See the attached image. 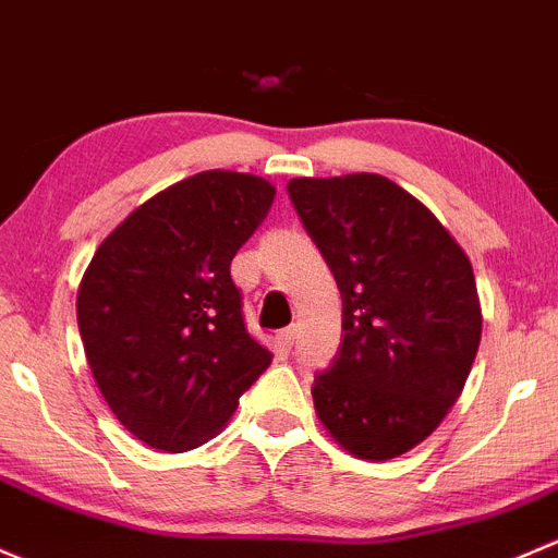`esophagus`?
I'll return each instance as SVG.
<instances>
[{"instance_id": "esophagus-1", "label": "esophagus", "mask_w": 558, "mask_h": 558, "mask_svg": "<svg viewBox=\"0 0 558 558\" xmlns=\"http://www.w3.org/2000/svg\"><path fill=\"white\" fill-rule=\"evenodd\" d=\"M295 338H298L295 325H292V327H284V330H279V332H277V341H279V347H281V349H292V343H295Z\"/></svg>"}]
</instances>
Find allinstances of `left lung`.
<instances>
[{"label":"left lung","instance_id":"1","mask_svg":"<svg viewBox=\"0 0 558 558\" xmlns=\"http://www.w3.org/2000/svg\"><path fill=\"white\" fill-rule=\"evenodd\" d=\"M287 191L343 301V341L314 378V408L343 451L387 462L433 435L462 395L484 325L473 266L387 177H298Z\"/></svg>","mask_w":558,"mask_h":558}]
</instances>
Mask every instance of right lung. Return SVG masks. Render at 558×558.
Returning <instances> with one entry per match:
<instances>
[{
    "label": "right lung",
    "instance_id": "obj_1",
    "mask_svg": "<svg viewBox=\"0 0 558 558\" xmlns=\"http://www.w3.org/2000/svg\"><path fill=\"white\" fill-rule=\"evenodd\" d=\"M274 195L263 177L201 171L136 206L85 268V357L118 422L150 449L215 438L271 365L246 332L231 260Z\"/></svg>",
    "mask_w": 558,
    "mask_h": 558
}]
</instances>
